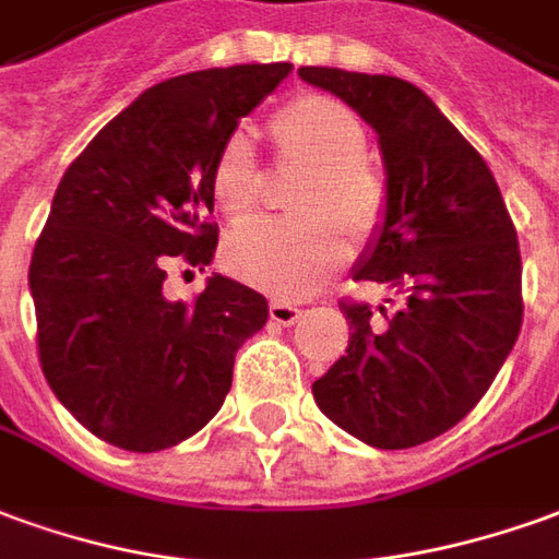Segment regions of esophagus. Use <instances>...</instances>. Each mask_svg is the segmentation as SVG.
Listing matches in <instances>:
<instances>
[{
  "mask_svg": "<svg viewBox=\"0 0 559 559\" xmlns=\"http://www.w3.org/2000/svg\"><path fill=\"white\" fill-rule=\"evenodd\" d=\"M299 314H302V311L296 306H290V302H272V306H269V318L275 320L278 326H290V323L299 320Z\"/></svg>",
  "mask_w": 559,
  "mask_h": 559,
  "instance_id": "1",
  "label": "esophagus"
}]
</instances>
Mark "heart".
I'll return each mask as SVG.
<instances>
[{
    "label": "heart",
    "instance_id": "heart-1",
    "mask_svg": "<svg viewBox=\"0 0 559 559\" xmlns=\"http://www.w3.org/2000/svg\"><path fill=\"white\" fill-rule=\"evenodd\" d=\"M272 139L284 159L306 163L293 221H251L226 241V263L251 287L299 299L314 293L345 263L347 239L338 219L366 236L384 217V178L362 157V127L345 105L299 96L272 117ZM260 163L245 132H233L212 166V197L229 217H245L260 199Z\"/></svg>",
    "mask_w": 559,
    "mask_h": 559
}]
</instances>
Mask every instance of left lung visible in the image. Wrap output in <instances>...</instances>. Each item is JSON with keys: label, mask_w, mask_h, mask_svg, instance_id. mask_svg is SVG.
<instances>
[{"label": "left lung", "mask_w": 559, "mask_h": 559, "mask_svg": "<svg viewBox=\"0 0 559 559\" xmlns=\"http://www.w3.org/2000/svg\"><path fill=\"white\" fill-rule=\"evenodd\" d=\"M306 84L350 105L378 132L388 205L354 281L393 290V311L342 302L347 354L311 384L354 439L400 451L456 427L521 333V251L481 154L427 93L393 75L302 66Z\"/></svg>", "instance_id": "obj_1"}]
</instances>
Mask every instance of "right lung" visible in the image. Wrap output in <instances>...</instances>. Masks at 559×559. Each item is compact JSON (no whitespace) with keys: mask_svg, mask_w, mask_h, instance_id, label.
I'll return each instance as SVG.
<instances>
[{"mask_svg":"<svg viewBox=\"0 0 559 559\" xmlns=\"http://www.w3.org/2000/svg\"><path fill=\"white\" fill-rule=\"evenodd\" d=\"M290 69L169 78L62 175L29 263L38 360L57 400L103 442L151 454L190 439L221 412L236 350L266 326V296L239 281L214 272L190 306L166 299L163 281L171 263H212L214 157Z\"/></svg>","mask_w":559,"mask_h":559,"instance_id":"obj_1","label":"right lung"}]
</instances>
